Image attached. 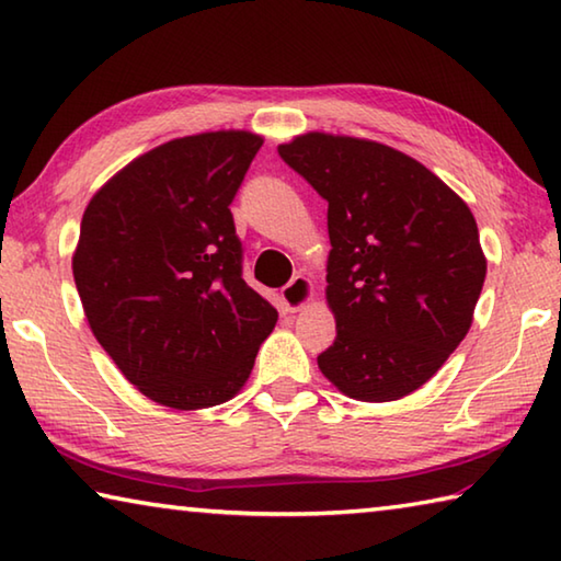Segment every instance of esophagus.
Here are the masks:
<instances>
[{
	"mask_svg": "<svg viewBox=\"0 0 561 561\" xmlns=\"http://www.w3.org/2000/svg\"><path fill=\"white\" fill-rule=\"evenodd\" d=\"M314 299V284H311L309 277H304V274H297L287 287L282 289V301L287 311H299L311 304Z\"/></svg>",
	"mask_w": 561,
	"mask_h": 561,
	"instance_id": "obj_1",
	"label": "esophagus"
}]
</instances>
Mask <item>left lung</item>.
<instances>
[{
    "mask_svg": "<svg viewBox=\"0 0 561 561\" xmlns=\"http://www.w3.org/2000/svg\"><path fill=\"white\" fill-rule=\"evenodd\" d=\"M277 150L329 203L336 339L317 358L321 374L354 401L417 391L470 331L485 284L470 207L415 158L376 140L311 130Z\"/></svg>",
    "mask_w": 561,
    "mask_h": 561,
    "instance_id": "obj_1",
    "label": "left lung"
}]
</instances>
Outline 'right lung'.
Segmentation results:
<instances>
[{"instance_id":"obj_1","label":"right lung","mask_w":561,"mask_h":561,"mask_svg":"<svg viewBox=\"0 0 561 561\" xmlns=\"http://www.w3.org/2000/svg\"><path fill=\"white\" fill-rule=\"evenodd\" d=\"M264 138H173L121 168L83 210L73 282L99 344L175 411L242 391L277 309L242 279L230 203Z\"/></svg>"}]
</instances>
